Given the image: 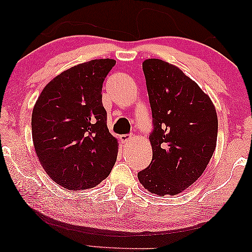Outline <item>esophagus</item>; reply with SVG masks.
Segmentation results:
<instances>
[{
    "instance_id": "esophagus-1",
    "label": "esophagus",
    "mask_w": 252,
    "mask_h": 252,
    "mask_svg": "<svg viewBox=\"0 0 252 252\" xmlns=\"http://www.w3.org/2000/svg\"><path fill=\"white\" fill-rule=\"evenodd\" d=\"M130 141H131V136H128V135L121 136V142L123 144H128Z\"/></svg>"
}]
</instances>
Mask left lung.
I'll use <instances>...</instances> for the list:
<instances>
[{"label": "left lung", "mask_w": 252, "mask_h": 252, "mask_svg": "<svg viewBox=\"0 0 252 252\" xmlns=\"http://www.w3.org/2000/svg\"><path fill=\"white\" fill-rule=\"evenodd\" d=\"M143 71L153 117V158L137 176L151 193L175 195L199 179L212 158L217 111L208 94L175 65L147 59Z\"/></svg>", "instance_id": "8db88e82"}]
</instances>
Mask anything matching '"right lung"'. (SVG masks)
<instances>
[{"instance_id": "obj_1", "label": "right lung", "mask_w": 252, "mask_h": 252, "mask_svg": "<svg viewBox=\"0 0 252 252\" xmlns=\"http://www.w3.org/2000/svg\"><path fill=\"white\" fill-rule=\"evenodd\" d=\"M116 61L94 59L61 72L43 88L32 113L35 153L64 189H87L105 180L117 159L107 127L102 84Z\"/></svg>"}]
</instances>
